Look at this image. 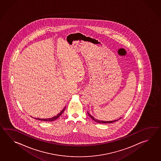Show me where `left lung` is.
Here are the masks:
<instances>
[{"label": "left lung", "mask_w": 161, "mask_h": 161, "mask_svg": "<svg viewBox=\"0 0 161 161\" xmlns=\"http://www.w3.org/2000/svg\"><path fill=\"white\" fill-rule=\"evenodd\" d=\"M88 113V114H89V116L92 119V120H94L97 123H114V122H116V121H117V120H113V121H100V120H97L96 119H94L93 117L89 113V112H87ZM121 119V118H120Z\"/></svg>", "instance_id": "8db88e82"}]
</instances>
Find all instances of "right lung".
I'll list each match as a JSON object with an SVG mask.
<instances>
[{
	"mask_svg": "<svg viewBox=\"0 0 161 161\" xmlns=\"http://www.w3.org/2000/svg\"><path fill=\"white\" fill-rule=\"evenodd\" d=\"M65 108H64L62 110V111L60 112V113H58L57 116L55 117H53L52 118H49V119H38V120H41V121H53L54 120H56L60 116L62 115V113H63V112L64 111Z\"/></svg>",
	"mask_w": 161,
	"mask_h": 161,
	"instance_id": "obj_1",
	"label": "right lung"
}]
</instances>
